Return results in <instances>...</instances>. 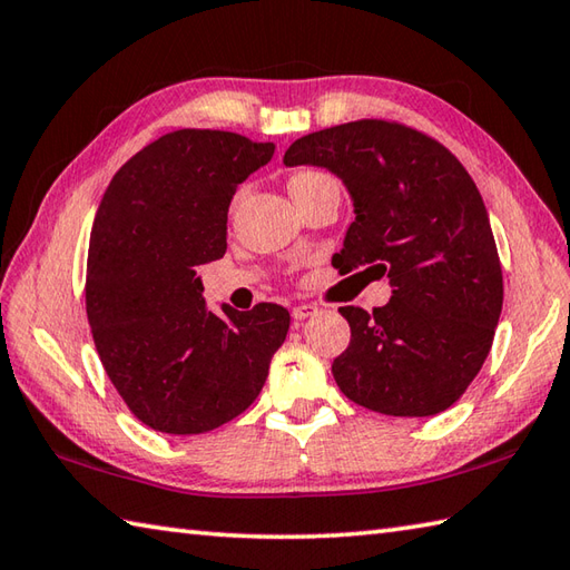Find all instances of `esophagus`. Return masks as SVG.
<instances>
[{
  "instance_id": "34e87169",
  "label": "esophagus",
  "mask_w": 570,
  "mask_h": 570,
  "mask_svg": "<svg viewBox=\"0 0 570 570\" xmlns=\"http://www.w3.org/2000/svg\"><path fill=\"white\" fill-rule=\"evenodd\" d=\"M318 311L321 308L316 304H298L292 308V316H294V321H306V318L318 316Z\"/></svg>"
}]
</instances>
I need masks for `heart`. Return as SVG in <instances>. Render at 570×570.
<instances>
[{
    "instance_id": "obj_1",
    "label": "heart",
    "mask_w": 570,
    "mask_h": 570,
    "mask_svg": "<svg viewBox=\"0 0 570 570\" xmlns=\"http://www.w3.org/2000/svg\"><path fill=\"white\" fill-rule=\"evenodd\" d=\"M323 173H314V170H304V173H296L292 177V183H288V187L292 185H298V183H306V180H314V177H321Z\"/></svg>"
}]
</instances>
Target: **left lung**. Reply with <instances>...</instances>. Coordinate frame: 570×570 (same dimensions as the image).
<instances>
[{
	"label": "left lung",
	"mask_w": 570,
	"mask_h": 570,
	"mask_svg": "<svg viewBox=\"0 0 570 570\" xmlns=\"http://www.w3.org/2000/svg\"><path fill=\"white\" fill-rule=\"evenodd\" d=\"M284 165L326 167L348 189L355 219L341 274H387L393 296L373 314L343 306L351 343L333 377L341 393L393 417L448 410L482 371L504 282L482 195L462 163L407 126L353 120L298 138Z\"/></svg>",
	"instance_id": "obj_1"
}]
</instances>
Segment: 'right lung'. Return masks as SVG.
I'll use <instances>...</instances> for the list:
<instances>
[{
  "label": "right lung",
  "instance_id": "add662e5",
  "mask_svg": "<svg viewBox=\"0 0 570 570\" xmlns=\"http://www.w3.org/2000/svg\"><path fill=\"white\" fill-rule=\"evenodd\" d=\"M274 155L227 130H175L110 180L91 229L86 314L110 383L142 425L203 434L262 393L288 311L222 314L203 296L199 264L227 252L232 195Z\"/></svg>",
  "mask_w": 570,
  "mask_h": 570
}]
</instances>
